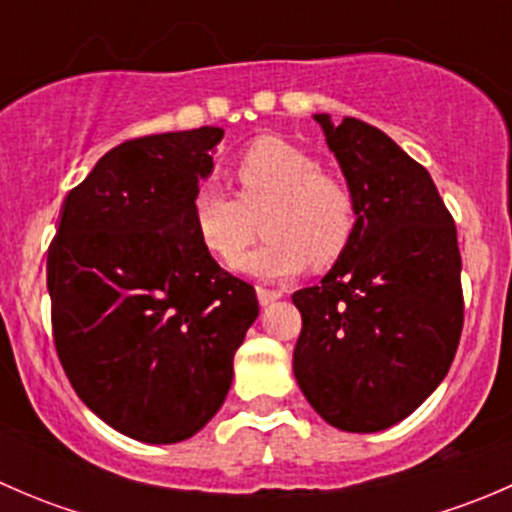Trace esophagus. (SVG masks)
<instances>
[{
  "instance_id": "obj_1",
  "label": "esophagus",
  "mask_w": 512,
  "mask_h": 512,
  "mask_svg": "<svg viewBox=\"0 0 512 512\" xmlns=\"http://www.w3.org/2000/svg\"><path fill=\"white\" fill-rule=\"evenodd\" d=\"M282 292L280 289H270V287H257V299H260L262 307H267V304H272L275 299H280Z\"/></svg>"
}]
</instances>
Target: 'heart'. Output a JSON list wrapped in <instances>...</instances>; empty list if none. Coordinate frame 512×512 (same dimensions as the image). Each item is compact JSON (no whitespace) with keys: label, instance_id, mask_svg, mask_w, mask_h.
<instances>
[{"label":"heart","instance_id":"b5f03b06","mask_svg":"<svg viewBox=\"0 0 512 512\" xmlns=\"http://www.w3.org/2000/svg\"><path fill=\"white\" fill-rule=\"evenodd\" d=\"M237 195L220 185H200L193 195V225L210 255L235 262L245 252L265 213L267 237L240 260L250 275L282 277L329 267L352 245L359 227V200L347 178L319 168L304 148L262 136L232 163Z\"/></svg>","mask_w":512,"mask_h":512}]
</instances>
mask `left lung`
Segmentation results:
<instances>
[{"label":"left lung","mask_w":512,"mask_h":512,"mask_svg":"<svg viewBox=\"0 0 512 512\" xmlns=\"http://www.w3.org/2000/svg\"><path fill=\"white\" fill-rule=\"evenodd\" d=\"M359 200L349 250L292 294L294 376L332 426L374 433L414 414L451 369L463 329L456 223L431 175L384 131L317 113Z\"/></svg>","instance_id":"1"}]
</instances>
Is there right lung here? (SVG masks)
Listing matches in <instances>:
<instances>
[{
    "instance_id": "1",
    "label": "right lung",
    "mask_w": 512,
    "mask_h": 512,
    "mask_svg": "<svg viewBox=\"0 0 512 512\" xmlns=\"http://www.w3.org/2000/svg\"><path fill=\"white\" fill-rule=\"evenodd\" d=\"M223 128L111 148L61 205L46 257L51 332L79 399L146 443H178L223 406L255 287L200 242L193 195Z\"/></svg>"
}]
</instances>
